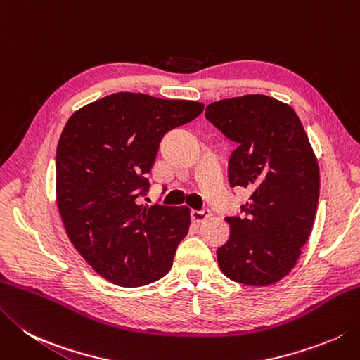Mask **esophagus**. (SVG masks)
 I'll return each mask as SVG.
<instances>
[{"label": "esophagus", "instance_id": "1", "mask_svg": "<svg viewBox=\"0 0 360 360\" xmlns=\"http://www.w3.org/2000/svg\"><path fill=\"white\" fill-rule=\"evenodd\" d=\"M210 217V212L209 210H192L190 212V218H192L193 223H202L204 220H207V218Z\"/></svg>", "mask_w": 360, "mask_h": 360}]
</instances>
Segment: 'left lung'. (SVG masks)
Segmentation results:
<instances>
[{"instance_id":"1","label":"left lung","mask_w":360,"mask_h":360,"mask_svg":"<svg viewBox=\"0 0 360 360\" xmlns=\"http://www.w3.org/2000/svg\"><path fill=\"white\" fill-rule=\"evenodd\" d=\"M206 118L238 146L229 159L231 187L251 190L243 218L226 217L229 240L217 250L224 276L238 284H276L293 270L311 236L320 168L298 115L266 95L210 103Z\"/></svg>"}]
</instances>
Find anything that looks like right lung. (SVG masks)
Instances as JSON below:
<instances>
[{
	"label": "right lung",
	"instance_id": "obj_1",
	"mask_svg": "<svg viewBox=\"0 0 360 360\" xmlns=\"http://www.w3.org/2000/svg\"><path fill=\"white\" fill-rule=\"evenodd\" d=\"M204 104L118 91L73 112L56 151V202L70 242L100 276L140 287L170 271L190 210L139 204L162 137Z\"/></svg>",
	"mask_w": 360,
	"mask_h": 360
}]
</instances>
